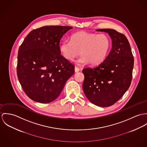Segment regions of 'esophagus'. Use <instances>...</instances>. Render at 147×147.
Wrapping results in <instances>:
<instances>
[{
	"instance_id": "34e87169",
	"label": "esophagus",
	"mask_w": 147,
	"mask_h": 147,
	"mask_svg": "<svg viewBox=\"0 0 147 147\" xmlns=\"http://www.w3.org/2000/svg\"><path fill=\"white\" fill-rule=\"evenodd\" d=\"M74 70H75V72L76 73H77V72H78L79 71H80V69L78 67H75V68H74Z\"/></svg>"
}]
</instances>
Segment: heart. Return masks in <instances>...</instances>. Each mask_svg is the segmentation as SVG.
<instances>
[{"mask_svg":"<svg viewBox=\"0 0 147 147\" xmlns=\"http://www.w3.org/2000/svg\"><path fill=\"white\" fill-rule=\"evenodd\" d=\"M111 46V39L107 35L81 31L72 34L70 41H62L59 45V51L65 59L70 61L80 55L81 51L82 56L77 63L83 65L90 63L95 65L105 60Z\"/></svg>","mask_w":147,"mask_h":147,"instance_id":"heart-1","label":"heart"}]
</instances>
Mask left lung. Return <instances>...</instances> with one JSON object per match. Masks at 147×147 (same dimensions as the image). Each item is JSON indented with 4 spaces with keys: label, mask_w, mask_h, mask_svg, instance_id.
I'll use <instances>...</instances> for the list:
<instances>
[{
    "label": "left lung",
    "mask_w": 147,
    "mask_h": 147,
    "mask_svg": "<svg viewBox=\"0 0 147 147\" xmlns=\"http://www.w3.org/2000/svg\"><path fill=\"white\" fill-rule=\"evenodd\" d=\"M96 31L108 34L112 39V49L100 64L83 69V90L92 104L107 107L114 104L129 89L134 60L125 35L111 29Z\"/></svg>",
    "instance_id": "8db88e82"
}]
</instances>
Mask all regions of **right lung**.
I'll use <instances>...</instances> for the list:
<instances>
[{
  "instance_id": "right-lung-1",
  "label": "right lung",
  "mask_w": 147,
  "mask_h": 147,
  "mask_svg": "<svg viewBox=\"0 0 147 147\" xmlns=\"http://www.w3.org/2000/svg\"><path fill=\"white\" fill-rule=\"evenodd\" d=\"M70 26H45L29 33L20 46L17 74L28 96L40 103L53 101L61 94L74 67L59 51L60 39Z\"/></svg>"
}]
</instances>
